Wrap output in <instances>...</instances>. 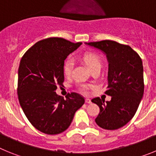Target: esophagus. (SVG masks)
I'll list each match as a JSON object with an SVG mask.
<instances>
[{"label":"esophagus","mask_w":156,"mask_h":156,"mask_svg":"<svg viewBox=\"0 0 156 156\" xmlns=\"http://www.w3.org/2000/svg\"><path fill=\"white\" fill-rule=\"evenodd\" d=\"M85 101H86V103H88V104L91 103V101H90V99L88 98H87L85 99Z\"/></svg>","instance_id":"34e87169"}]
</instances>
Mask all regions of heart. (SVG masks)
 Here are the masks:
<instances>
[{"label":"heart","instance_id":"heart-1","mask_svg":"<svg viewBox=\"0 0 156 156\" xmlns=\"http://www.w3.org/2000/svg\"><path fill=\"white\" fill-rule=\"evenodd\" d=\"M80 58L89 67V69L91 71L96 68H101V61L100 58L97 54L94 53V52H84L80 55ZM73 61L70 58H68L65 60L64 62H63L62 69L63 73L66 76H69L71 75L72 70L73 68ZM89 88H90L89 86L83 85V86H81L80 90L83 93H87V90H89Z\"/></svg>","mask_w":156,"mask_h":156}]
</instances>
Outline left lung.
<instances>
[{
	"instance_id": "8db88e82",
	"label": "left lung",
	"mask_w": 156,
	"mask_h": 156,
	"mask_svg": "<svg viewBox=\"0 0 156 156\" xmlns=\"http://www.w3.org/2000/svg\"><path fill=\"white\" fill-rule=\"evenodd\" d=\"M106 54L108 61V84L105 94L111 96L105 101L95 98L92 102L100 108L95 122L105 129H116L134 116L144 94L142 60L129 45L105 40L86 43Z\"/></svg>"
}]
</instances>
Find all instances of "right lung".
<instances>
[{
  "label": "right lung",
  "mask_w": 156,
  "mask_h": 156,
  "mask_svg": "<svg viewBox=\"0 0 156 156\" xmlns=\"http://www.w3.org/2000/svg\"><path fill=\"white\" fill-rule=\"evenodd\" d=\"M80 45V42L50 37L36 43L22 57L18 98L28 120L42 133H62L84 104V98L80 94L69 93L64 99L55 92L57 87L63 86L64 60Z\"/></svg>",
  "instance_id": "right-lung-1"
}]
</instances>
